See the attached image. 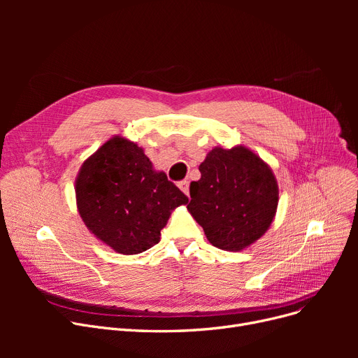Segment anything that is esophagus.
<instances>
[{
  "instance_id": "obj_1",
  "label": "esophagus",
  "mask_w": 358,
  "mask_h": 358,
  "mask_svg": "<svg viewBox=\"0 0 358 358\" xmlns=\"http://www.w3.org/2000/svg\"><path fill=\"white\" fill-rule=\"evenodd\" d=\"M178 187H180V190H181L185 196H189V193H190V182H189V181H187V180L180 181V182H178Z\"/></svg>"
}]
</instances>
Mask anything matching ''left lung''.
Listing matches in <instances>:
<instances>
[{
	"label": "left lung",
	"mask_w": 358,
	"mask_h": 358,
	"mask_svg": "<svg viewBox=\"0 0 358 358\" xmlns=\"http://www.w3.org/2000/svg\"><path fill=\"white\" fill-rule=\"evenodd\" d=\"M190 184V215L213 247L242 251L267 232L278 204V184L267 162L247 146L213 148Z\"/></svg>",
	"instance_id": "1"
}]
</instances>
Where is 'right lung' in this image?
Returning a JSON list of instances; mask_svg holds the SVG:
<instances>
[{"label":"right lung","mask_w":358,"mask_h":358,"mask_svg":"<svg viewBox=\"0 0 358 358\" xmlns=\"http://www.w3.org/2000/svg\"><path fill=\"white\" fill-rule=\"evenodd\" d=\"M75 196L87 229L123 255L154 247L173 210L189 203L141 146L122 136L110 138L84 161Z\"/></svg>","instance_id":"1"}]
</instances>
